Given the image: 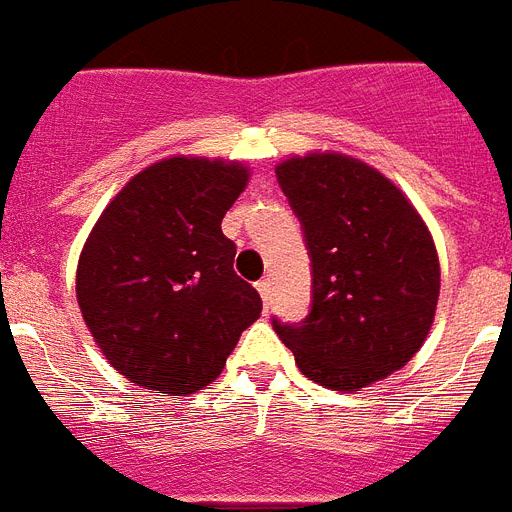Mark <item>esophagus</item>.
<instances>
[{"label":"esophagus","instance_id":"34e87169","mask_svg":"<svg viewBox=\"0 0 512 512\" xmlns=\"http://www.w3.org/2000/svg\"><path fill=\"white\" fill-rule=\"evenodd\" d=\"M257 292H260L265 308H268V303H271V279H260V281H257Z\"/></svg>","mask_w":512,"mask_h":512}]
</instances>
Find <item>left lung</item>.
Returning <instances> with one entry per match:
<instances>
[{"mask_svg":"<svg viewBox=\"0 0 512 512\" xmlns=\"http://www.w3.org/2000/svg\"><path fill=\"white\" fill-rule=\"evenodd\" d=\"M276 177L300 217L313 305L273 319L305 377L353 393L409 361L436 319L441 265L428 225L393 180L337 151L292 156Z\"/></svg>","mask_w":512,"mask_h":512,"instance_id":"8db88e82","label":"left lung"}]
</instances>
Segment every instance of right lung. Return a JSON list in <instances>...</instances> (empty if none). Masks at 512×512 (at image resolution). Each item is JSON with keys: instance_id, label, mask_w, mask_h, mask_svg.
Listing matches in <instances>:
<instances>
[{"instance_id": "right-lung-1", "label": "right lung", "mask_w": 512, "mask_h": 512, "mask_svg": "<svg viewBox=\"0 0 512 512\" xmlns=\"http://www.w3.org/2000/svg\"><path fill=\"white\" fill-rule=\"evenodd\" d=\"M247 183L241 162L170 156L132 177L84 241L82 319L140 388L196 393L260 319L263 300L233 271L236 244L220 228Z\"/></svg>"}]
</instances>
